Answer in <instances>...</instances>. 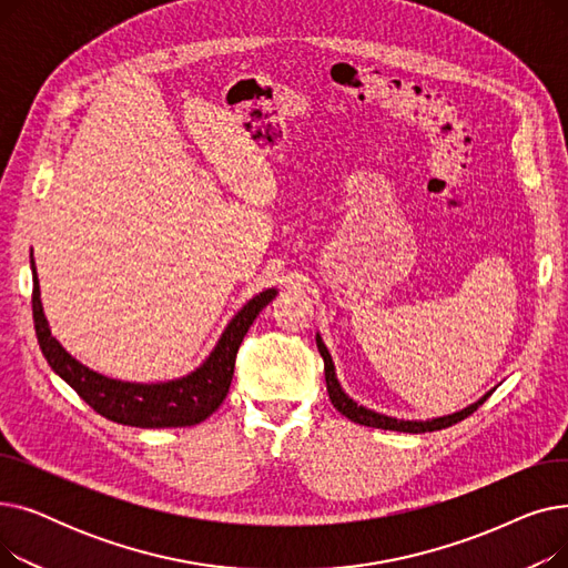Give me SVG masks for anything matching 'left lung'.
<instances>
[{"label":"left lung","mask_w":568,"mask_h":568,"mask_svg":"<svg viewBox=\"0 0 568 568\" xmlns=\"http://www.w3.org/2000/svg\"><path fill=\"white\" fill-rule=\"evenodd\" d=\"M317 349L322 354L324 359V377H326V392H329V398L334 403V407L347 416L349 422L354 424H362V426H371V428H382V430H398V433H433V430H442V428H449L463 419H467L469 414H474L476 409H479L488 398L490 394H486L481 400H476L474 405L456 412V414H449V416H439V419H433V422H398V419H392V416H384V414H377L373 409H366L362 405H356L343 389L341 384L336 379V373H334V362H332V354L329 349L324 347L322 338L317 336Z\"/></svg>","instance_id":"8db88e82"}]
</instances>
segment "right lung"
Instances as JSON below:
<instances>
[{
  "mask_svg": "<svg viewBox=\"0 0 568 568\" xmlns=\"http://www.w3.org/2000/svg\"><path fill=\"white\" fill-rule=\"evenodd\" d=\"M32 272H34V290H32L34 329L50 368L67 384H71L75 394L94 412H99L101 416H105V419L114 424L135 426V428L195 426L204 422L209 414H214L230 392L239 345H242L246 332L251 329V324L260 315V311L276 296V290H264L257 296H253V300L232 317L219 345L214 347L212 354H209V359L191 375L174 382H165V384H131V382H116L84 368L52 338L50 326L43 315V306H41L34 260H32Z\"/></svg>",
  "mask_w": 568,
  "mask_h": 568,
  "instance_id": "obj_1",
  "label": "right lung"
}]
</instances>
